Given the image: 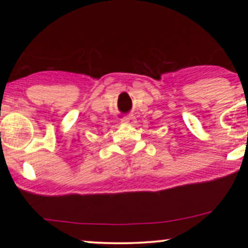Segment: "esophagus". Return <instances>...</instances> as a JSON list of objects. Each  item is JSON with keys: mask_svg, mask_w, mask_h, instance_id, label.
Here are the masks:
<instances>
[{"mask_svg": "<svg viewBox=\"0 0 248 248\" xmlns=\"http://www.w3.org/2000/svg\"><path fill=\"white\" fill-rule=\"evenodd\" d=\"M134 116L133 115H129V116H126V118H124L122 119V122H124V124H132V122L134 121Z\"/></svg>", "mask_w": 248, "mask_h": 248, "instance_id": "obj_1", "label": "esophagus"}]
</instances>
